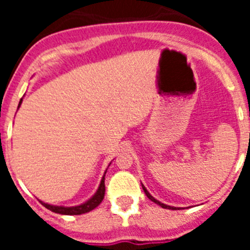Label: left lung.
I'll list each match as a JSON object with an SVG mask.
<instances>
[{
    "label": "left lung",
    "mask_w": 250,
    "mask_h": 250,
    "mask_svg": "<svg viewBox=\"0 0 250 250\" xmlns=\"http://www.w3.org/2000/svg\"><path fill=\"white\" fill-rule=\"evenodd\" d=\"M141 187H143V190H144V193H145V194H146V196H147V198H149V199H150V200H151V202L156 203V204H158V205H160V207H161V208H164V209H171V210H175V209H176V208H175V207H170V205H167V204H163V203H160V202H159V200H156V199H155V198H154V196H152V195H150V193H149V191H147V190H146V188H145V187H144V185L141 184ZM178 209H180V208H178Z\"/></svg>",
    "instance_id": "8db88e82"
}]
</instances>
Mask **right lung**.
Instances as JSON below:
<instances>
[{"mask_svg": "<svg viewBox=\"0 0 250 250\" xmlns=\"http://www.w3.org/2000/svg\"><path fill=\"white\" fill-rule=\"evenodd\" d=\"M22 104V99L20 100L19 107ZM106 174V171H105ZM104 196H105V175L103 176L100 183V187H99L98 191L95 193V195L92 196L91 199H89L87 202H85L83 204L77 205V207H57V205H50L46 204V203L41 202V204L45 208H47L48 210L54 211L57 214H63V215H80V214H85L91 211L92 209L98 207L101 202H103Z\"/></svg>", "mask_w": 250, "mask_h": 250, "instance_id": "1", "label": "right lung"}]
</instances>
